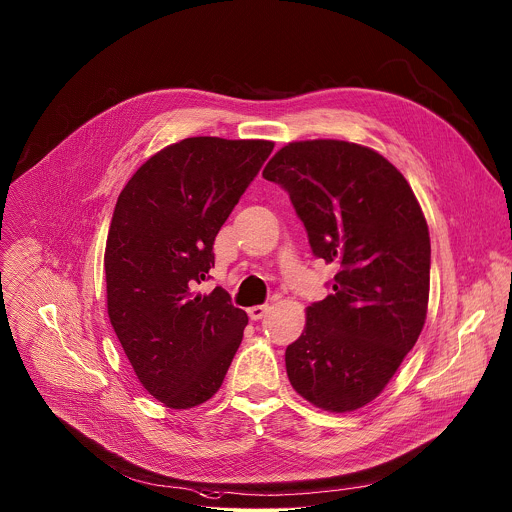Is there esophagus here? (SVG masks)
<instances>
[{
  "label": "esophagus",
  "mask_w": 512,
  "mask_h": 512,
  "mask_svg": "<svg viewBox=\"0 0 512 512\" xmlns=\"http://www.w3.org/2000/svg\"><path fill=\"white\" fill-rule=\"evenodd\" d=\"M266 313H268V305H254V307H248V315H250V319H254V321L262 319Z\"/></svg>",
  "instance_id": "esophagus-1"
}]
</instances>
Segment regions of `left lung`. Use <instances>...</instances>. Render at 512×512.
Segmentation results:
<instances>
[{"instance_id": "1", "label": "left lung", "mask_w": 512, "mask_h": 512, "mask_svg": "<svg viewBox=\"0 0 512 512\" xmlns=\"http://www.w3.org/2000/svg\"><path fill=\"white\" fill-rule=\"evenodd\" d=\"M288 191L315 258L339 270L286 349L295 392L351 412L374 400L416 345L430 297V232L404 175L370 147L293 142L264 167Z\"/></svg>"}]
</instances>
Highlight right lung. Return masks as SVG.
<instances>
[{
	"label": "right lung",
	"mask_w": 512,
	"mask_h": 512,
	"mask_svg": "<svg viewBox=\"0 0 512 512\" xmlns=\"http://www.w3.org/2000/svg\"><path fill=\"white\" fill-rule=\"evenodd\" d=\"M274 144L187 138L134 173L118 197L104 254L110 323L147 392L169 408L207 402L232 363L248 315L197 286L215 268V236Z\"/></svg>",
	"instance_id": "1"
}]
</instances>
